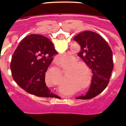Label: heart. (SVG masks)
<instances>
[{"label": "heart", "mask_w": 126, "mask_h": 126, "mask_svg": "<svg viewBox=\"0 0 126 126\" xmlns=\"http://www.w3.org/2000/svg\"><path fill=\"white\" fill-rule=\"evenodd\" d=\"M71 55L69 53L60 55L56 57V61L59 65H62L68 62L71 59ZM81 67H86V65L83 62H78V61L74 60L73 62H70L69 64H67L65 66H63L64 69H67L69 67V70L71 72L67 74L65 76V79H74L83 80L85 78V74L84 70Z\"/></svg>", "instance_id": "heart-1"}]
</instances>
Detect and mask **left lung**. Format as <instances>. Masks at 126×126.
<instances>
[{"instance_id":"obj_1","label":"left lung","mask_w":126,"mask_h":126,"mask_svg":"<svg viewBox=\"0 0 126 126\" xmlns=\"http://www.w3.org/2000/svg\"><path fill=\"white\" fill-rule=\"evenodd\" d=\"M74 40L81 46L78 55L91 69L93 74L88 92L85 96L77 98H92L102 93L109 84L113 67L112 50L100 34L91 31L79 33Z\"/></svg>"}]
</instances>
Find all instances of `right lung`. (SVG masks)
<instances>
[{
	"label": "right lung",
	"instance_id": "right-lung-1",
	"mask_svg": "<svg viewBox=\"0 0 126 126\" xmlns=\"http://www.w3.org/2000/svg\"><path fill=\"white\" fill-rule=\"evenodd\" d=\"M57 52L49 39L40 34L24 38L13 53L11 69L14 81L26 92L40 97L55 95L46 86L45 73Z\"/></svg>",
	"mask_w": 126,
	"mask_h": 126
}]
</instances>
